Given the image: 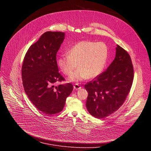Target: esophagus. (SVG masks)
I'll use <instances>...</instances> for the list:
<instances>
[{
  "mask_svg": "<svg viewBox=\"0 0 151 151\" xmlns=\"http://www.w3.org/2000/svg\"><path fill=\"white\" fill-rule=\"evenodd\" d=\"M73 88H74V89L75 90H79V89H81V86L79 85V84H78V83H75V85H74V86H73Z\"/></svg>",
  "mask_w": 151,
  "mask_h": 151,
  "instance_id": "34e87169",
  "label": "esophagus"
}]
</instances>
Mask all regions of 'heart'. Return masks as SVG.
Listing matches in <instances>:
<instances>
[{
  "label": "heart",
  "instance_id": "1",
  "mask_svg": "<svg viewBox=\"0 0 151 151\" xmlns=\"http://www.w3.org/2000/svg\"><path fill=\"white\" fill-rule=\"evenodd\" d=\"M109 51L104 42L81 41L68 51L60 55L58 65L62 72L70 75L77 67L79 68L69 76V80L79 82L99 76L104 69Z\"/></svg>",
  "mask_w": 151,
  "mask_h": 151
}]
</instances>
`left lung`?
<instances>
[{
	"mask_svg": "<svg viewBox=\"0 0 151 151\" xmlns=\"http://www.w3.org/2000/svg\"><path fill=\"white\" fill-rule=\"evenodd\" d=\"M134 78L132 59L117 45L115 58L107 70L85 84L88 95L86 107L97 118H104L116 112L130 91Z\"/></svg>",
	"mask_w": 151,
	"mask_h": 151,
	"instance_id": "8db88e82",
	"label": "left lung"
}]
</instances>
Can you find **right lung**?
I'll use <instances>...</instances> for the list:
<instances>
[{
    "mask_svg": "<svg viewBox=\"0 0 151 151\" xmlns=\"http://www.w3.org/2000/svg\"><path fill=\"white\" fill-rule=\"evenodd\" d=\"M64 36L61 32L44 33L29 48L21 69L25 93L36 108L46 115L61 112L73 91L70 83L55 88L54 85L64 80L58 72L56 60Z\"/></svg>",
    "mask_w": 151,
    "mask_h": 151,
    "instance_id": "add662e5",
    "label": "right lung"
}]
</instances>
